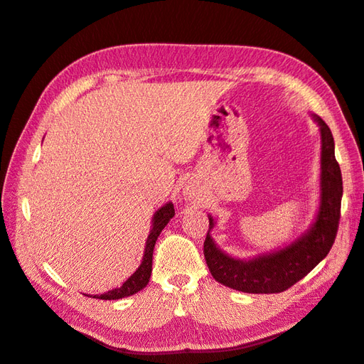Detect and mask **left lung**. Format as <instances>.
Here are the masks:
<instances>
[{
	"label": "left lung",
	"mask_w": 364,
	"mask_h": 364,
	"mask_svg": "<svg viewBox=\"0 0 364 364\" xmlns=\"http://www.w3.org/2000/svg\"><path fill=\"white\" fill-rule=\"evenodd\" d=\"M314 119L321 125L322 135V196L316 223L289 247L251 261L229 257L215 247L207 232L204 257L212 277L218 283L248 294L284 292L305 278L330 253L341 218L343 176L335 157V141L330 127L321 117L314 116ZM209 228H213L212 218H209Z\"/></svg>",
	"instance_id": "left-lung-1"
}]
</instances>
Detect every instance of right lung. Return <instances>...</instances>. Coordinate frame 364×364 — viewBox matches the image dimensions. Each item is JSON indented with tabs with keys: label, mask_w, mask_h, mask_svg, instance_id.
Segmentation results:
<instances>
[{
	"label": "right lung",
	"mask_w": 364,
	"mask_h": 364,
	"mask_svg": "<svg viewBox=\"0 0 364 364\" xmlns=\"http://www.w3.org/2000/svg\"><path fill=\"white\" fill-rule=\"evenodd\" d=\"M173 217H174V205L171 203L163 205L161 209L157 210V213L154 215L152 231H151L149 237H147V242H146L143 262H141V265L138 267V270L133 273V275L127 281H125L121 287L113 289V291H108L102 295H94V299H100V300L124 299V296L136 294L138 291H141V289L147 286V283H149V278H151V273H152V253H154L155 242H157L160 232L165 229L168 221Z\"/></svg>",
	"instance_id": "add662e5"
}]
</instances>
